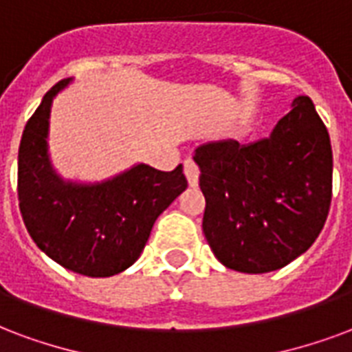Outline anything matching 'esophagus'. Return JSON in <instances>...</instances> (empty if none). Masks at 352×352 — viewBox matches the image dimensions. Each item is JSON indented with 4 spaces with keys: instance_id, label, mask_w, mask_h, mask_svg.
I'll return each instance as SVG.
<instances>
[{
    "instance_id": "esophagus-1",
    "label": "esophagus",
    "mask_w": 352,
    "mask_h": 352,
    "mask_svg": "<svg viewBox=\"0 0 352 352\" xmlns=\"http://www.w3.org/2000/svg\"><path fill=\"white\" fill-rule=\"evenodd\" d=\"M184 173H186V178H187V182H189V186L197 187L198 186V174H200L197 163L191 160H187L186 163H184Z\"/></svg>"
}]
</instances>
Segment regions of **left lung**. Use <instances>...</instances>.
I'll return each mask as SVG.
<instances>
[{"label": "left lung", "mask_w": 352, "mask_h": 352, "mask_svg": "<svg viewBox=\"0 0 352 352\" xmlns=\"http://www.w3.org/2000/svg\"><path fill=\"white\" fill-rule=\"evenodd\" d=\"M192 160L206 198L202 230L224 267L271 273L321 234L332 198V148L308 96L295 98L265 139L206 142Z\"/></svg>", "instance_id": "1"}]
</instances>
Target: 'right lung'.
<instances>
[{
  "mask_svg": "<svg viewBox=\"0 0 352 352\" xmlns=\"http://www.w3.org/2000/svg\"><path fill=\"white\" fill-rule=\"evenodd\" d=\"M72 79H63L42 98L23 129L18 150V200L36 247L68 271L113 276L133 265L155 219L186 191L184 166L170 173L144 163L100 184L66 182L47 155L54 98Z\"/></svg>",
  "mask_w": 352,
  "mask_h": 352,
  "instance_id": "obj_1",
  "label": "right lung"
}]
</instances>
